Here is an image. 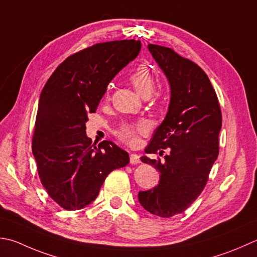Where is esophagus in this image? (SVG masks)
I'll return each instance as SVG.
<instances>
[{
  "label": "esophagus",
  "instance_id": "esophagus-1",
  "mask_svg": "<svg viewBox=\"0 0 257 257\" xmlns=\"http://www.w3.org/2000/svg\"><path fill=\"white\" fill-rule=\"evenodd\" d=\"M140 163V158L137 154H130V164L132 165H137Z\"/></svg>",
  "mask_w": 257,
  "mask_h": 257
}]
</instances>
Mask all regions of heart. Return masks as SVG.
I'll list each match as a JSON object with an SVG mask.
<instances>
[{
	"label": "heart",
	"instance_id": "heart-1",
	"mask_svg": "<svg viewBox=\"0 0 257 257\" xmlns=\"http://www.w3.org/2000/svg\"><path fill=\"white\" fill-rule=\"evenodd\" d=\"M130 82L133 83L134 88L136 89L143 98H149L153 94L155 89V80L149 68L145 64H140L139 67L136 68L129 77ZM145 132V125L143 123L136 124H123L121 128L118 130V137L123 143L134 145L137 143L138 135Z\"/></svg>",
	"mask_w": 257,
	"mask_h": 257
}]
</instances>
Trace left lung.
Returning a JSON list of instances; mask_svg holds the SVG:
<instances>
[{
  "label": "left lung",
  "mask_w": 257,
  "mask_h": 257,
  "mask_svg": "<svg viewBox=\"0 0 257 257\" xmlns=\"http://www.w3.org/2000/svg\"><path fill=\"white\" fill-rule=\"evenodd\" d=\"M148 50L168 80L170 101L145 152L162 154L169 148V154L164 162L140 158L158 169L160 180L139 192L138 200L149 213L168 218L183 213L203 192L218 157L222 112L207 74L197 64L169 48L149 44Z\"/></svg>",
  "instance_id": "left-lung-1"
}]
</instances>
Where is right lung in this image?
<instances>
[{"label": "right lung", "instance_id": "obj_1", "mask_svg": "<svg viewBox=\"0 0 257 257\" xmlns=\"http://www.w3.org/2000/svg\"><path fill=\"white\" fill-rule=\"evenodd\" d=\"M140 49L142 42L136 40L94 44L65 59L44 85L32 153L43 187L64 209L91 204L105 177L129 163L128 153L112 142L94 147L85 122L109 82L137 58Z\"/></svg>", "mask_w": 257, "mask_h": 257}]
</instances>
